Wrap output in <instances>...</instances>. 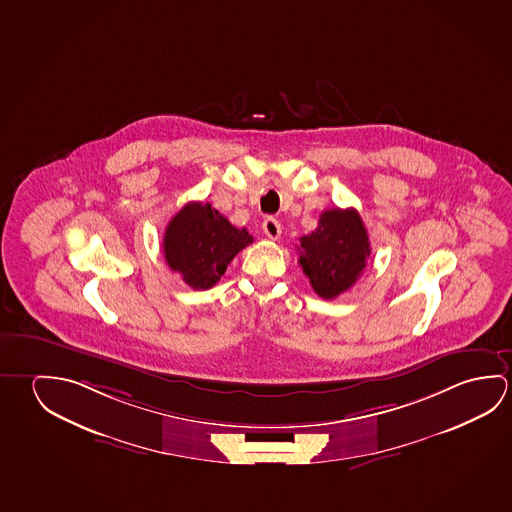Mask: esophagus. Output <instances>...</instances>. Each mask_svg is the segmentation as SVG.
Wrapping results in <instances>:
<instances>
[{"label": "esophagus", "mask_w": 512, "mask_h": 512, "mask_svg": "<svg viewBox=\"0 0 512 512\" xmlns=\"http://www.w3.org/2000/svg\"><path fill=\"white\" fill-rule=\"evenodd\" d=\"M262 230H264V234L268 235L269 239H278L282 234V225H280L278 219L268 218L264 219Z\"/></svg>", "instance_id": "34e87169"}]
</instances>
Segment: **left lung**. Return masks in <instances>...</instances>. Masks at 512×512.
Masks as SVG:
<instances>
[{
  "label": "left lung",
  "instance_id": "left-lung-1",
  "mask_svg": "<svg viewBox=\"0 0 512 512\" xmlns=\"http://www.w3.org/2000/svg\"><path fill=\"white\" fill-rule=\"evenodd\" d=\"M300 266L312 289L325 300L348 291L366 268L371 253L366 227L355 209H330L318 228L300 237Z\"/></svg>",
  "mask_w": 512,
  "mask_h": 512
}]
</instances>
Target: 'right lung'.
<instances>
[{
	"label": "right lung",
	"instance_id": "obj_1",
	"mask_svg": "<svg viewBox=\"0 0 512 512\" xmlns=\"http://www.w3.org/2000/svg\"><path fill=\"white\" fill-rule=\"evenodd\" d=\"M253 243L246 228H235L210 203L191 202L169 221L164 257L193 289L218 284L235 255Z\"/></svg>",
	"mask_w": 512,
	"mask_h": 512
}]
</instances>
